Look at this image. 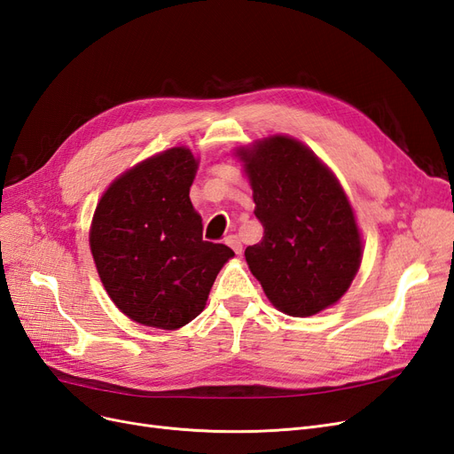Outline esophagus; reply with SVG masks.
<instances>
[{"mask_svg": "<svg viewBox=\"0 0 454 454\" xmlns=\"http://www.w3.org/2000/svg\"><path fill=\"white\" fill-rule=\"evenodd\" d=\"M229 246H231V248H232V252H235V254H242V242H240V239L237 237V235H231V237H227V240H225Z\"/></svg>", "mask_w": 454, "mask_h": 454, "instance_id": "1", "label": "esophagus"}]
</instances>
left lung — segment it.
Segmentation results:
<instances>
[{
  "label": "left lung",
  "mask_w": 454,
  "mask_h": 454,
  "mask_svg": "<svg viewBox=\"0 0 454 454\" xmlns=\"http://www.w3.org/2000/svg\"><path fill=\"white\" fill-rule=\"evenodd\" d=\"M263 239L244 255L270 303L312 316L347 294L362 263V237L333 172L292 136L237 149Z\"/></svg>",
  "instance_id": "1"
}]
</instances>
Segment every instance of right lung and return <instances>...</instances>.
Returning <instances> with one entry per match:
<instances>
[{"label":"right lung","mask_w":454,"mask_h":454,"mask_svg":"<svg viewBox=\"0 0 454 454\" xmlns=\"http://www.w3.org/2000/svg\"><path fill=\"white\" fill-rule=\"evenodd\" d=\"M199 160L172 147L136 164L107 187L90 225L96 270L130 320L177 329L204 310L217 272L235 255L202 240L189 199Z\"/></svg>","instance_id":"1"}]
</instances>
